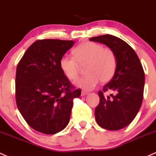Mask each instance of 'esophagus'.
Instances as JSON below:
<instances>
[{
	"instance_id": "1",
	"label": "esophagus",
	"mask_w": 156,
	"mask_h": 156,
	"mask_svg": "<svg viewBox=\"0 0 156 156\" xmlns=\"http://www.w3.org/2000/svg\"><path fill=\"white\" fill-rule=\"evenodd\" d=\"M88 94V92L87 91H85V90H82L81 92V96H86V95Z\"/></svg>"
}]
</instances>
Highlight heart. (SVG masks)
Listing matches in <instances>:
<instances>
[{"mask_svg":"<svg viewBox=\"0 0 156 156\" xmlns=\"http://www.w3.org/2000/svg\"><path fill=\"white\" fill-rule=\"evenodd\" d=\"M74 57L64 55L60 60V66L66 76L75 80L80 72V66L84 65V76L78 78L75 83L83 90H92L101 82L106 83L114 77L117 68V57L110 48L93 42H86L73 50Z\"/></svg>","mask_w":156,"mask_h":156,"instance_id":"obj_1","label":"heart"}]
</instances>
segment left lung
I'll return each mask as SVG.
<instances>
[{
	"mask_svg": "<svg viewBox=\"0 0 156 156\" xmlns=\"http://www.w3.org/2000/svg\"><path fill=\"white\" fill-rule=\"evenodd\" d=\"M90 40L105 44L117 57L114 77L98 93L100 99L95 109L96 120L108 130L123 129L133 121L141 106L145 79L143 66L134 49L122 39L106 34ZM107 91L112 94L106 98L104 94Z\"/></svg>",
	"mask_w": 156,
	"mask_h": 156,
	"instance_id": "obj_1",
	"label": "left lung"
}]
</instances>
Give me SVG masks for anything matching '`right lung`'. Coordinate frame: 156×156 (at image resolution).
<instances>
[{
	"label": "right lung",
	"instance_id": "add662e5",
	"mask_svg": "<svg viewBox=\"0 0 156 156\" xmlns=\"http://www.w3.org/2000/svg\"><path fill=\"white\" fill-rule=\"evenodd\" d=\"M73 40L39 39L16 68V100L24 120L41 133L54 134L69 122L73 99L81 96L60 66Z\"/></svg>",
	"mask_w": 156,
	"mask_h": 156
}]
</instances>
